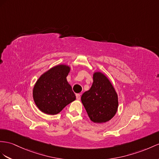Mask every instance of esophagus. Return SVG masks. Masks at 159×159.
I'll return each mask as SVG.
<instances>
[{
  "label": "esophagus",
  "instance_id": "esophagus-1",
  "mask_svg": "<svg viewBox=\"0 0 159 159\" xmlns=\"http://www.w3.org/2000/svg\"><path fill=\"white\" fill-rule=\"evenodd\" d=\"M76 97L77 100H80V94H76Z\"/></svg>",
  "mask_w": 159,
  "mask_h": 159
}]
</instances>
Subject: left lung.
<instances>
[{
  "label": "left lung",
  "mask_w": 159,
  "mask_h": 159,
  "mask_svg": "<svg viewBox=\"0 0 159 159\" xmlns=\"http://www.w3.org/2000/svg\"><path fill=\"white\" fill-rule=\"evenodd\" d=\"M91 89L81 96V101L91 121L102 124L115 116L118 96L111 81L103 72H94Z\"/></svg>",
  "instance_id": "obj_1"
}]
</instances>
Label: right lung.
Listing matches in <instances>:
<instances>
[{
    "mask_svg": "<svg viewBox=\"0 0 159 159\" xmlns=\"http://www.w3.org/2000/svg\"><path fill=\"white\" fill-rule=\"evenodd\" d=\"M70 66L58 64L39 76L33 89V97L36 106L48 115L58 114L76 96L66 77Z\"/></svg>",
    "mask_w": 159,
    "mask_h": 159,
    "instance_id": "1",
    "label": "right lung"
}]
</instances>
